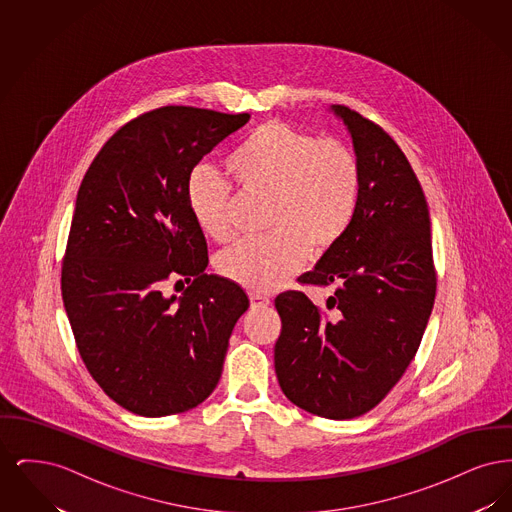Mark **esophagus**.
<instances>
[{
    "mask_svg": "<svg viewBox=\"0 0 512 512\" xmlns=\"http://www.w3.org/2000/svg\"><path fill=\"white\" fill-rule=\"evenodd\" d=\"M249 301H251V307L261 309V307H267L270 297L261 292H249Z\"/></svg>",
    "mask_w": 512,
    "mask_h": 512,
    "instance_id": "34e87169",
    "label": "esophagus"
}]
</instances>
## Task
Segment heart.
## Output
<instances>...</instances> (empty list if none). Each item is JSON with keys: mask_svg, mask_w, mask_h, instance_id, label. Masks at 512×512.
<instances>
[{"mask_svg": "<svg viewBox=\"0 0 512 512\" xmlns=\"http://www.w3.org/2000/svg\"><path fill=\"white\" fill-rule=\"evenodd\" d=\"M245 194L267 195V236L244 240L217 259L224 278L253 292L282 286L307 253L322 257L340 244L357 215L363 169L357 153L338 140L282 121L253 128L226 159ZM199 230L213 242L234 238L230 184L209 167H195L186 182Z\"/></svg>", "mask_w": 512, "mask_h": 512, "instance_id": "1", "label": "heart"}]
</instances>
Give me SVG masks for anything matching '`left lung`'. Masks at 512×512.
Listing matches in <instances>:
<instances>
[{
  "label": "left lung",
  "mask_w": 512,
  "mask_h": 512,
  "mask_svg": "<svg viewBox=\"0 0 512 512\" xmlns=\"http://www.w3.org/2000/svg\"><path fill=\"white\" fill-rule=\"evenodd\" d=\"M363 169L357 215L301 284L336 286L317 307L297 290L274 301V368L307 413L347 420L374 409L418 351L436 299L430 213L401 147L376 122L336 105Z\"/></svg>",
  "instance_id": "obj_1"
}]
</instances>
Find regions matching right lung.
I'll list each match as a JSON object with an SVG mask.
<instances>
[{
	"label": "right lung",
	"instance_id": "right-lung-1",
	"mask_svg": "<svg viewBox=\"0 0 512 512\" xmlns=\"http://www.w3.org/2000/svg\"><path fill=\"white\" fill-rule=\"evenodd\" d=\"M247 121V113L188 105L147 111L105 142L82 178L61 267L63 303L88 372L130 413H184L219 384L249 299L238 284L205 274L207 242L186 182ZM182 277L187 292L167 298L166 280Z\"/></svg>",
	"mask_w": 512,
	"mask_h": 512
}]
</instances>
